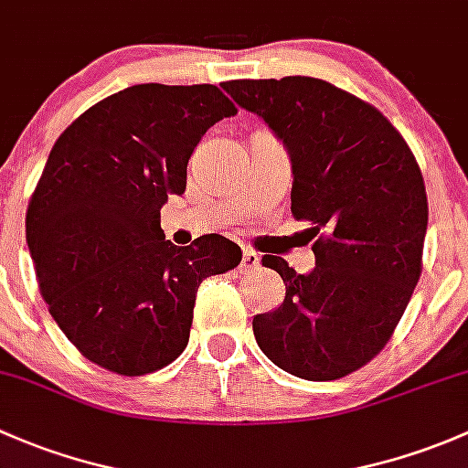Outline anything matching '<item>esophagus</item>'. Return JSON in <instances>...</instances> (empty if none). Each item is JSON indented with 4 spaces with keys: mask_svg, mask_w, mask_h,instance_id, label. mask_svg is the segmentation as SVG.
<instances>
[{
    "mask_svg": "<svg viewBox=\"0 0 468 468\" xmlns=\"http://www.w3.org/2000/svg\"><path fill=\"white\" fill-rule=\"evenodd\" d=\"M259 261H261V259H259V254L254 252V250H243V263H240L243 270H254L259 266Z\"/></svg>",
    "mask_w": 468,
    "mask_h": 468,
    "instance_id": "34e87169",
    "label": "esophagus"
}]
</instances>
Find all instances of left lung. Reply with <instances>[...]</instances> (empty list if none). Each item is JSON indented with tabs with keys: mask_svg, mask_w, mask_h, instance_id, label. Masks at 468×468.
I'll return each mask as SVG.
<instances>
[{
	"mask_svg": "<svg viewBox=\"0 0 468 468\" xmlns=\"http://www.w3.org/2000/svg\"><path fill=\"white\" fill-rule=\"evenodd\" d=\"M223 90L268 123L291 155V211L311 223L315 268L263 257L283 304L252 320L283 372L335 380L388 345L421 274L428 200L399 130L374 105L311 76L229 80Z\"/></svg>",
	"mask_w": 468,
	"mask_h": 468,
	"instance_id": "1",
	"label": "left lung"
}]
</instances>
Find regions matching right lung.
<instances>
[{
    "instance_id": "1",
    "label": "right lung",
    "mask_w": 468,
    "mask_h": 468,
    "mask_svg": "<svg viewBox=\"0 0 468 468\" xmlns=\"http://www.w3.org/2000/svg\"><path fill=\"white\" fill-rule=\"evenodd\" d=\"M216 85H133L58 137L27 209V243L51 317L122 377L157 372L189 342L202 279L240 263L220 234L164 240L160 209L186 189L202 134L234 117Z\"/></svg>"
}]
</instances>
